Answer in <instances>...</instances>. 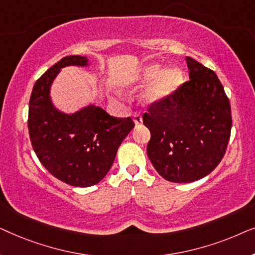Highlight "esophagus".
I'll return each mask as SVG.
<instances>
[{
  "mask_svg": "<svg viewBox=\"0 0 255 255\" xmlns=\"http://www.w3.org/2000/svg\"><path fill=\"white\" fill-rule=\"evenodd\" d=\"M133 122H134L135 125H140V124L142 123V117H141V115L138 114V113H135V114L133 115Z\"/></svg>",
  "mask_w": 255,
  "mask_h": 255,
  "instance_id": "1",
  "label": "esophagus"
}]
</instances>
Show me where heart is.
Masks as SVG:
<instances>
[{
    "label": "heart",
    "instance_id": "obj_1",
    "mask_svg": "<svg viewBox=\"0 0 255 255\" xmlns=\"http://www.w3.org/2000/svg\"><path fill=\"white\" fill-rule=\"evenodd\" d=\"M133 81L149 83L141 94V100L148 106H154L175 94L183 82V73L179 67L163 69L160 64H151L142 67Z\"/></svg>",
    "mask_w": 255,
    "mask_h": 255
}]
</instances>
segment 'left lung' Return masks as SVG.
Returning <instances> with one entry per match:
<instances>
[{
  "label": "left lung",
  "instance_id": "1",
  "mask_svg": "<svg viewBox=\"0 0 255 255\" xmlns=\"http://www.w3.org/2000/svg\"><path fill=\"white\" fill-rule=\"evenodd\" d=\"M189 81L148 108L142 122L151 132L147 155L160 175L188 183L221 162L231 134V106L214 71L186 57Z\"/></svg>",
  "mask_w": 255,
  "mask_h": 255
}]
</instances>
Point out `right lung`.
<instances>
[{
  "mask_svg": "<svg viewBox=\"0 0 255 255\" xmlns=\"http://www.w3.org/2000/svg\"><path fill=\"white\" fill-rule=\"evenodd\" d=\"M87 57L69 55L48 68L34 83L27 128L32 147L54 177L74 187L99 183L116 158L117 149L134 128L130 117L116 118L96 104L72 114L52 102L51 86L67 66H89Z\"/></svg>",
  "mask_w": 255,
  "mask_h": 255,
  "instance_id": "obj_1",
  "label": "right lung"
}]
</instances>
